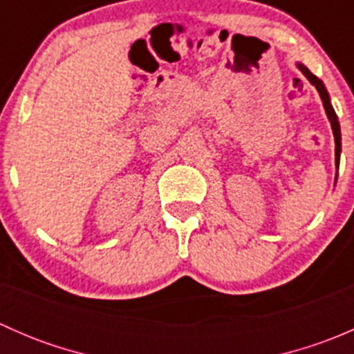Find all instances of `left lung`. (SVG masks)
<instances>
[{
	"label": "left lung",
	"mask_w": 354,
	"mask_h": 354,
	"mask_svg": "<svg viewBox=\"0 0 354 354\" xmlns=\"http://www.w3.org/2000/svg\"><path fill=\"white\" fill-rule=\"evenodd\" d=\"M298 68H299V70H301V73L305 75L306 78H308L310 84L315 85V88H317V91H319V94H320V99H322L324 108H326V113H327V118H329V121H330L332 133H334V140H335V166L339 167V156H341V128H339L337 114H335V111H334V108H332V104H330L329 92H327L326 85L322 84V80H320V78H317L315 75H313L312 71L308 70V68L303 66L301 63H298Z\"/></svg>",
	"instance_id": "obj_1"
}]
</instances>
